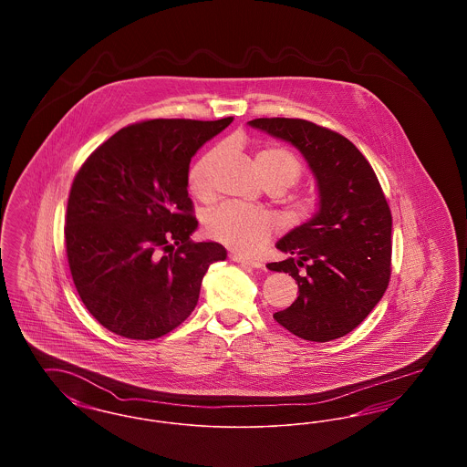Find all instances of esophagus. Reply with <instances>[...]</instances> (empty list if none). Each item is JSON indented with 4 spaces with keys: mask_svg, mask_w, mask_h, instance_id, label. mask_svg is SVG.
Wrapping results in <instances>:
<instances>
[{
    "mask_svg": "<svg viewBox=\"0 0 467 467\" xmlns=\"http://www.w3.org/2000/svg\"><path fill=\"white\" fill-rule=\"evenodd\" d=\"M229 257H231V261H234V263H238V265H242V266L263 267V263H261L259 259L244 257V255H240V254H231Z\"/></svg>",
    "mask_w": 467,
    "mask_h": 467,
    "instance_id": "34e87169",
    "label": "esophagus"
}]
</instances>
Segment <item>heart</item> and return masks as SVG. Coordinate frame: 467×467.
I'll return each mask as SVG.
<instances>
[{
  "label": "heart",
  "instance_id": "obj_1",
  "mask_svg": "<svg viewBox=\"0 0 467 467\" xmlns=\"http://www.w3.org/2000/svg\"><path fill=\"white\" fill-rule=\"evenodd\" d=\"M221 156L215 149L201 157L189 171L191 192L200 200H210L213 189L210 182V170ZM255 170L265 183L278 185L282 191L292 187L303 173L299 159L284 147L266 145L254 157ZM294 212L306 215L315 206L311 198L292 201ZM278 219L261 208H250L238 202H223L204 217L206 233L221 244L236 252H254L266 244L275 231H278Z\"/></svg>",
  "mask_w": 467,
  "mask_h": 467
}]
</instances>
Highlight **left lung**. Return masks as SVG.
Returning a JSON list of instances; mask_svg holds the SVG:
<instances>
[{"label": "left lung", "instance_id": "obj_1", "mask_svg": "<svg viewBox=\"0 0 467 467\" xmlns=\"http://www.w3.org/2000/svg\"><path fill=\"white\" fill-rule=\"evenodd\" d=\"M292 143L318 187V212L287 233L276 248L299 296L275 320L303 339L326 343L354 331L381 299L390 280L392 215L377 175L356 145L303 119L248 122Z\"/></svg>", "mask_w": 467, "mask_h": 467}]
</instances>
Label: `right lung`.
<instances>
[{
	"label": "right lung",
	"instance_id": "right-lung-1",
	"mask_svg": "<svg viewBox=\"0 0 467 467\" xmlns=\"http://www.w3.org/2000/svg\"><path fill=\"white\" fill-rule=\"evenodd\" d=\"M231 122L131 124L75 175L67 265L82 303L111 333L156 339L173 331L196 308L210 265L227 257L221 244L191 240L198 221L187 185L192 156Z\"/></svg>",
	"mask_w": 467,
	"mask_h": 467
}]
</instances>
